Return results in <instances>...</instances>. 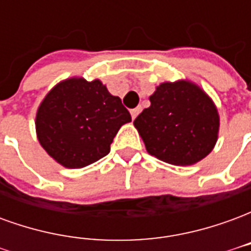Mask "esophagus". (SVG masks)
Instances as JSON below:
<instances>
[{
    "label": "esophagus",
    "mask_w": 251,
    "mask_h": 251,
    "mask_svg": "<svg viewBox=\"0 0 251 251\" xmlns=\"http://www.w3.org/2000/svg\"><path fill=\"white\" fill-rule=\"evenodd\" d=\"M140 113H141V107H140V106H138V107H136V109H131V110H130L131 118H133V120H134V118H136L137 115L140 114Z\"/></svg>",
    "instance_id": "obj_1"
}]
</instances>
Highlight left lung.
<instances>
[{"label":"left lung","instance_id":"left-lung-1","mask_svg":"<svg viewBox=\"0 0 251 251\" xmlns=\"http://www.w3.org/2000/svg\"><path fill=\"white\" fill-rule=\"evenodd\" d=\"M134 126L147 151L165 163L191 165L212 151L218 138V110L192 83H163Z\"/></svg>","mask_w":251,"mask_h":251}]
</instances>
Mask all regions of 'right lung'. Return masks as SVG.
<instances>
[{"instance_id":"right-lung-1","label":"right lung","mask_w":251,"mask_h":251,"mask_svg":"<svg viewBox=\"0 0 251 251\" xmlns=\"http://www.w3.org/2000/svg\"><path fill=\"white\" fill-rule=\"evenodd\" d=\"M130 113L100 80L67 79L47 94L36 115L41 147L67 168H83L110 152Z\"/></svg>"}]
</instances>
